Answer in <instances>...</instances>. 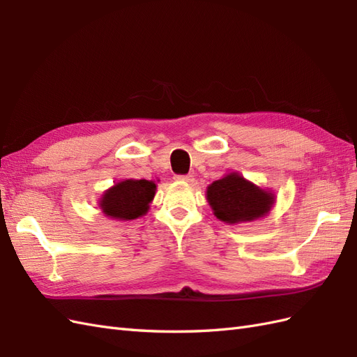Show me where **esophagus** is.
<instances>
[{
	"label": "esophagus",
	"mask_w": 357,
	"mask_h": 357,
	"mask_svg": "<svg viewBox=\"0 0 357 357\" xmlns=\"http://www.w3.org/2000/svg\"><path fill=\"white\" fill-rule=\"evenodd\" d=\"M174 178L178 181H186V183H190L193 180L192 176H189V174H177Z\"/></svg>",
	"instance_id": "34e87169"
}]
</instances>
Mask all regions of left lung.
Returning a JSON list of instances; mask_svg holds the SVG:
<instances>
[{
	"instance_id": "obj_1",
	"label": "left lung",
	"mask_w": 357,
	"mask_h": 357,
	"mask_svg": "<svg viewBox=\"0 0 357 357\" xmlns=\"http://www.w3.org/2000/svg\"><path fill=\"white\" fill-rule=\"evenodd\" d=\"M207 199L215 218L226 223L262 218L274 204L273 193L259 189L235 172L213 181L207 189Z\"/></svg>"
}]
</instances>
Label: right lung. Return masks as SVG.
Instances as JSON below:
<instances>
[{
	"label": "right lung",
	"mask_w": 357,
	"mask_h": 357,
	"mask_svg": "<svg viewBox=\"0 0 357 357\" xmlns=\"http://www.w3.org/2000/svg\"><path fill=\"white\" fill-rule=\"evenodd\" d=\"M156 185L149 180H125L105 192L101 199L102 211L113 219L132 220L146 214L155 197Z\"/></svg>",
	"instance_id": "obj_1"
}]
</instances>
